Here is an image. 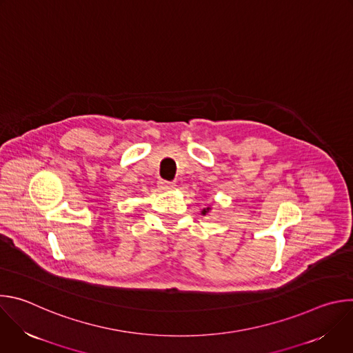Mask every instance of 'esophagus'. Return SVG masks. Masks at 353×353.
Returning <instances> with one entry per match:
<instances>
[{"mask_svg": "<svg viewBox=\"0 0 353 353\" xmlns=\"http://www.w3.org/2000/svg\"><path fill=\"white\" fill-rule=\"evenodd\" d=\"M158 185H159L161 190L169 191V190H173V188L176 187V183H173V181H166V180H159Z\"/></svg>", "mask_w": 353, "mask_h": 353, "instance_id": "1", "label": "esophagus"}]
</instances>
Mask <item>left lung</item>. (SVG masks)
Segmentation results:
<instances>
[{
	"mask_svg": "<svg viewBox=\"0 0 353 353\" xmlns=\"http://www.w3.org/2000/svg\"><path fill=\"white\" fill-rule=\"evenodd\" d=\"M210 211H211V207H207V208H204L203 211H201V214H203V215H207Z\"/></svg>",
	"mask_w": 353,
	"mask_h": 353,
	"instance_id": "8db88e82",
	"label": "left lung"
}]
</instances>
